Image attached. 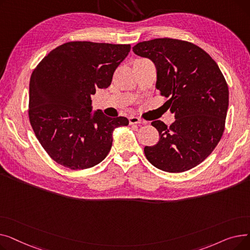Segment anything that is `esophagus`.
I'll return each mask as SVG.
<instances>
[{"label": "esophagus", "instance_id": "obj_1", "mask_svg": "<svg viewBox=\"0 0 250 250\" xmlns=\"http://www.w3.org/2000/svg\"><path fill=\"white\" fill-rule=\"evenodd\" d=\"M128 121L130 125H140V124H146L145 121H142L141 118H139L138 116H129Z\"/></svg>", "mask_w": 250, "mask_h": 250}]
</instances>
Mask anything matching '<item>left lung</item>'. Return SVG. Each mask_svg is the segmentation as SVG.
Returning a JSON list of instances; mask_svg holds the SVG:
<instances>
[{
	"label": "left lung",
	"instance_id": "8db88e82",
	"mask_svg": "<svg viewBox=\"0 0 250 250\" xmlns=\"http://www.w3.org/2000/svg\"><path fill=\"white\" fill-rule=\"evenodd\" d=\"M136 55L150 59L157 69L156 88L174 113L167 126L151 123L159 141L144 149L148 161L166 172H183L202 163L220 142L229 104L228 85L217 62L191 42L156 38L139 42Z\"/></svg>",
	"mask_w": 250,
	"mask_h": 250
}]
</instances>
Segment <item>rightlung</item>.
I'll return each mask as SVG.
<instances>
[{
	"mask_svg": "<svg viewBox=\"0 0 250 250\" xmlns=\"http://www.w3.org/2000/svg\"><path fill=\"white\" fill-rule=\"evenodd\" d=\"M129 44L70 42L51 50L32 72L28 115L42 148L57 163L87 169L100 163L112 146L124 116L92 114L91 95L111 84Z\"/></svg>",
	"mask_w": 250,
	"mask_h": 250,
	"instance_id": "add662e5",
	"label": "right lung"
}]
</instances>
